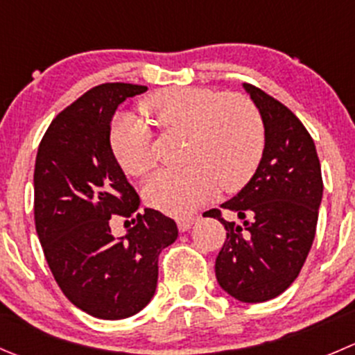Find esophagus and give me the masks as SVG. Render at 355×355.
I'll return each instance as SVG.
<instances>
[{
  "mask_svg": "<svg viewBox=\"0 0 355 355\" xmlns=\"http://www.w3.org/2000/svg\"><path fill=\"white\" fill-rule=\"evenodd\" d=\"M196 222V216H182V218H177V225L180 232H185V230L191 229Z\"/></svg>",
  "mask_w": 355,
  "mask_h": 355,
  "instance_id": "esophagus-1",
  "label": "esophagus"
}]
</instances>
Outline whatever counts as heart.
I'll return each mask as SVG.
<instances>
[{
  "label": "heart",
  "mask_w": 355,
  "mask_h": 355,
  "mask_svg": "<svg viewBox=\"0 0 355 355\" xmlns=\"http://www.w3.org/2000/svg\"><path fill=\"white\" fill-rule=\"evenodd\" d=\"M140 111L161 132L185 133L180 170H163L146 185L147 202L170 215H187L216 194L237 192L251 180L265 149L260 111L241 94L209 88H163L140 102ZM109 147L125 173L146 177L154 168L150 132L130 114L109 130Z\"/></svg>",
  "instance_id": "1"
}]
</instances>
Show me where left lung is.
Masks as SVG:
<instances>
[{"mask_svg": "<svg viewBox=\"0 0 355 355\" xmlns=\"http://www.w3.org/2000/svg\"><path fill=\"white\" fill-rule=\"evenodd\" d=\"M265 126V149L251 180L225 201L237 222L218 218L227 239L215 261L220 288L239 302L258 304L291 286L311 251L322 199L321 163L300 119L274 97L244 83Z\"/></svg>", "mask_w": 355, "mask_h": 355, "instance_id": "1", "label": "left lung"}]
</instances>
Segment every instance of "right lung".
<instances>
[{"label": "right lung", "mask_w": 355, "mask_h": 355, "mask_svg": "<svg viewBox=\"0 0 355 355\" xmlns=\"http://www.w3.org/2000/svg\"><path fill=\"white\" fill-rule=\"evenodd\" d=\"M147 86L104 83L72 102L48 126L34 166V222L62 293L98 319L142 311L157 286V258L178 237L161 211L137 213L140 198L109 147L112 116ZM136 225L116 240L110 216ZM128 222V220H126Z\"/></svg>", "instance_id": "add662e5"}]
</instances>
